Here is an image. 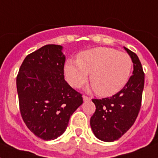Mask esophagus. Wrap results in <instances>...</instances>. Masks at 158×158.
Instances as JSON below:
<instances>
[{
  "label": "esophagus",
  "instance_id": "obj_1",
  "mask_svg": "<svg viewBox=\"0 0 158 158\" xmlns=\"http://www.w3.org/2000/svg\"><path fill=\"white\" fill-rule=\"evenodd\" d=\"M83 98H84V102H89L91 100V98H90V97L86 96V95H84V96H83Z\"/></svg>",
  "mask_w": 158,
  "mask_h": 158
}]
</instances>
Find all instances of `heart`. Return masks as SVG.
<instances>
[{
  "instance_id": "heart-1",
  "label": "heart",
  "mask_w": 158,
  "mask_h": 158,
  "mask_svg": "<svg viewBox=\"0 0 158 158\" xmlns=\"http://www.w3.org/2000/svg\"><path fill=\"white\" fill-rule=\"evenodd\" d=\"M131 57L114 48H96L78 55L77 60H69L64 65L67 82L74 88H80L90 81L99 96L117 94L129 81L132 71Z\"/></svg>"
}]
</instances>
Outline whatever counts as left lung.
I'll use <instances>...</instances> for the list:
<instances>
[{
    "label": "left lung",
    "instance_id": "obj_1",
    "mask_svg": "<svg viewBox=\"0 0 158 158\" xmlns=\"http://www.w3.org/2000/svg\"><path fill=\"white\" fill-rule=\"evenodd\" d=\"M134 63L133 74L120 92L110 98L92 99L96 110L90 119L93 132L105 142L119 139L134 125L141 107L144 72L139 57L125 48Z\"/></svg>",
    "mask_w": 158,
    "mask_h": 158
}]
</instances>
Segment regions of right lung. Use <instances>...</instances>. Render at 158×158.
Segmentation results:
<instances>
[{"label": "right lung", "mask_w": 158, "mask_h": 158, "mask_svg": "<svg viewBox=\"0 0 158 158\" xmlns=\"http://www.w3.org/2000/svg\"><path fill=\"white\" fill-rule=\"evenodd\" d=\"M61 50V46L48 44L28 54L16 78L23 122L43 140L60 136L83 103L82 94L64 80L65 56Z\"/></svg>", "instance_id": "right-lung-1"}]
</instances>
